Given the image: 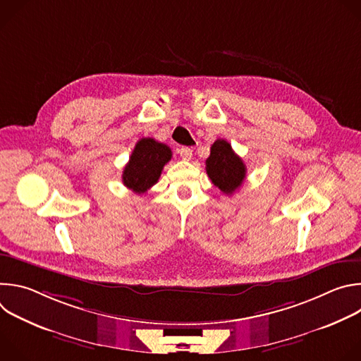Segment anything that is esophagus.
Here are the masks:
<instances>
[{
    "label": "esophagus",
    "mask_w": 361,
    "mask_h": 361,
    "mask_svg": "<svg viewBox=\"0 0 361 361\" xmlns=\"http://www.w3.org/2000/svg\"><path fill=\"white\" fill-rule=\"evenodd\" d=\"M178 154H180V157H181L183 160L190 161L191 157H192V149H191L190 147H181V148L178 149Z\"/></svg>",
    "instance_id": "1"
}]
</instances>
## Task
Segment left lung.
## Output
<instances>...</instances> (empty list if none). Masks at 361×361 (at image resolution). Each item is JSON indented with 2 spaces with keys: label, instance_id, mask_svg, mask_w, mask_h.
Masks as SVG:
<instances>
[{
  "label": "left lung",
  "instance_id": "left-lung-1",
  "mask_svg": "<svg viewBox=\"0 0 361 361\" xmlns=\"http://www.w3.org/2000/svg\"><path fill=\"white\" fill-rule=\"evenodd\" d=\"M205 171L216 187L231 195L241 187L247 169L231 148V144L220 138L212 145L210 157L205 160Z\"/></svg>",
  "mask_w": 361,
  "mask_h": 361
}]
</instances>
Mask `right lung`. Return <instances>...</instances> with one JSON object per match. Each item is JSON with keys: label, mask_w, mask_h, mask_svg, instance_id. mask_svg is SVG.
Wrapping results in <instances>:
<instances>
[{"label": "right lung", "mask_w": 361, "mask_h": 361, "mask_svg": "<svg viewBox=\"0 0 361 361\" xmlns=\"http://www.w3.org/2000/svg\"><path fill=\"white\" fill-rule=\"evenodd\" d=\"M171 148L154 138H141L123 171V183L135 194H144L156 184L164 166L171 160Z\"/></svg>", "instance_id": "obj_1"}]
</instances>
